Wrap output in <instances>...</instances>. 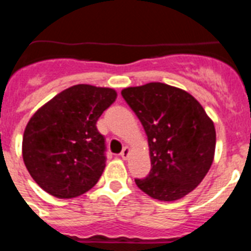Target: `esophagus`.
Returning a JSON list of instances; mask_svg holds the SVG:
<instances>
[{
	"label": "esophagus",
	"instance_id": "obj_1",
	"mask_svg": "<svg viewBox=\"0 0 251 251\" xmlns=\"http://www.w3.org/2000/svg\"><path fill=\"white\" fill-rule=\"evenodd\" d=\"M129 152H130L129 147H124L123 151H122V152H121V157H122V158L127 159L128 156H129Z\"/></svg>",
	"mask_w": 251,
	"mask_h": 251
}]
</instances>
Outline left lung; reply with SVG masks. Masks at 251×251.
I'll return each mask as SVG.
<instances>
[{"label": "left lung", "instance_id": "8db88e82", "mask_svg": "<svg viewBox=\"0 0 251 251\" xmlns=\"http://www.w3.org/2000/svg\"><path fill=\"white\" fill-rule=\"evenodd\" d=\"M148 138L151 172L136 185L159 201H176L195 190L212 165L214 122L190 93L163 83L122 90Z\"/></svg>", "mask_w": 251, "mask_h": 251}]
</instances>
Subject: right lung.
Returning <instances> with one entry per match:
<instances>
[{"instance_id": "obj_1", "label": "right lung", "mask_w": 251, "mask_h": 251, "mask_svg": "<svg viewBox=\"0 0 251 251\" xmlns=\"http://www.w3.org/2000/svg\"><path fill=\"white\" fill-rule=\"evenodd\" d=\"M115 99L114 89L77 84L31 117L22 138V158L44 191L73 199L98 182L105 168V141L97 122Z\"/></svg>"}]
</instances>
